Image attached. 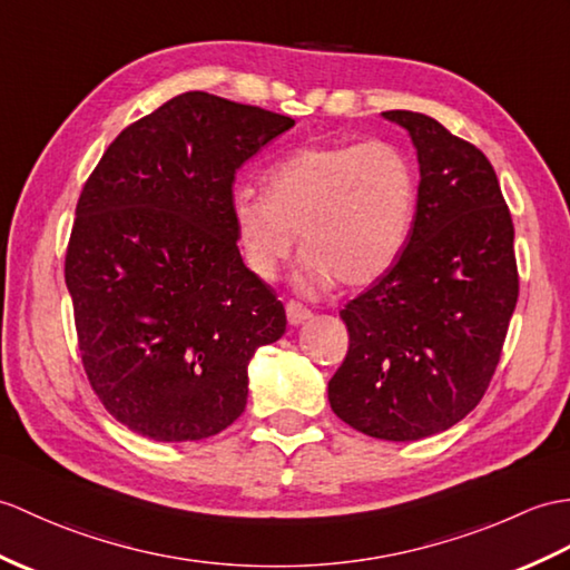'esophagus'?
I'll return each mask as SVG.
<instances>
[{
    "mask_svg": "<svg viewBox=\"0 0 570 570\" xmlns=\"http://www.w3.org/2000/svg\"><path fill=\"white\" fill-rule=\"evenodd\" d=\"M311 315H313V313H311L306 306H303V303H298V301H288V303H286V317H288L291 325L306 323Z\"/></svg>",
    "mask_w": 570,
    "mask_h": 570,
    "instance_id": "obj_1",
    "label": "esophagus"
}]
</instances>
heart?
<instances>
[{
	"label": "heart",
	"mask_w": 570,
	"mask_h": 570,
	"mask_svg": "<svg viewBox=\"0 0 570 570\" xmlns=\"http://www.w3.org/2000/svg\"><path fill=\"white\" fill-rule=\"evenodd\" d=\"M262 184L264 196L243 189L230 202L237 247L259 279L279 274L296 233L306 249L296 269L303 294L335 279L366 286L403 255L417 184L395 145H306L274 163Z\"/></svg>",
	"instance_id": "heart-1"
}]
</instances>
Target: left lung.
Wrapping results in <instances>:
<instances>
[{
	"instance_id": "left-lung-1",
	"label": "left lung",
	"mask_w": 570,
	"mask_h": 570,
	"mask_svg": "<svg viewBox=\"0 0 570 570\" xmlns=\"http://www.w3.org/2000/svg\"><path fill=\"white\" fill-rule=\"evenodd\" d=\"M383 118L415 145V218L393 269L340 313L350 352L327 399L354 430L415 442L483 399L520 282L512 218L488 157L425 114Z\"/></svg>"
}]
</instances>
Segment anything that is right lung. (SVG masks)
<instances>
[{"mask_svg": "<svg viewBox=\"0 0 570 570\" xmlns=\"http://www.w3.org/2000/svg\"><path fill=\"white\" fill-rule=\"evenodd\" d=\"M294 124L187 91L121 130L87 179L65 284L87 379L128 430L196 442L243 415L247 364L286 313L237 249L233 181Z\"/></svg>", "mask_w": 570, "mask_h": 570, "instance_id": "1", "label": "right lung"}]
</instances>
